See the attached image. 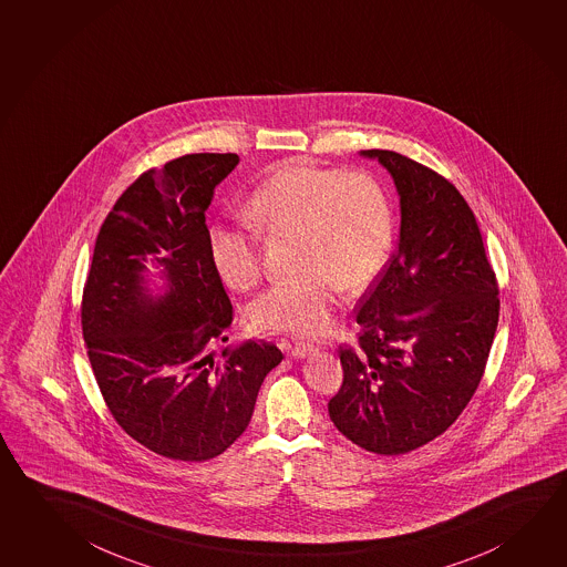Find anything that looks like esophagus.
I'll return each instance as SVG.
<instances>
[{
    "mask_svg": "<svg viewBox=\"0 0 567 567\" xmlns=\"http://www.w3.org/2000/svg\"><path fill=\"white\" fill-rule=\"evenodd\" d=\"M318 348L313 346V343H309V341H296V346L291 348V355L293 358H308L311 353H316Z\"/></svg>",
    "mask_w": 567,
    "mask_h": 567,
    "instance_id": "esophagus-1",
    "label": "esophagus"
}]
</instances>
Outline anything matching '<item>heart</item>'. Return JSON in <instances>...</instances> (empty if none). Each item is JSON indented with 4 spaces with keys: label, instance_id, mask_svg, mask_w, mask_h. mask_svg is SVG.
I'll return each mask as SVG.
<instances>
[{
    "label": "heart",
    "instance_id": "1",
    "mask_svg": "<svg viewBox=\"0 0 567 567\" xmlns=\"http://www.w3.org/2000/svg\"><path fill=\"white\" fill-rule=\"evenodd\" d=\"M244 219L261 237L299 241L303 276L274 284L251 309L264 331L323 333L340 288L358 293L371 286L393 251L392 202L368 169L279 165L247 199ZM209 254L229 288L246 291L261 278V249L251 231L212 229Z\"/></svg>",
    "mask_w": 567,
    "mask_h": 567
}]
</instances>
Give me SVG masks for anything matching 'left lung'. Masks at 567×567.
Here are the masks:
<instances>
[{
  "label": "left lung",
  "mask_w": 567,
  "mask_h": 567,
  "mask_svg": "<svg viewBox=\"0 0 567 567\" xmlns=\"http://www.w3.org/2000/svg\"><path fill=\"white\" fill-rule=\"evenodd\" d=\"M400 192V247L363 293L358 343H341L331 422L368 452L400 455L452 425L484 378L499 286L472 207L408 155L368 150Z\"/></svg>",
  "instance_id": "left-lung-1"
}]
</instances>
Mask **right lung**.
Segmentation results:
<instances>
[{
    "mask_svg": "<svg viewBox=\"0 0 567 567\" xmlns=\"http://www.w3.org/2000/svg\"><path fill=\"white\" fill-rule=\"evenodd\" d=\"M237 162L187 154L140 175L103 219L83 284V341L103 402L135 442L179 462L226 452L284 360L278 346L254 340L214 358L234 308L209 254L206 209ZM147 255L165 266L162 299L141 288Z\"/></svg>",
    "mask_w": 567,
    "mask_h": 567,
    "instance_id": "obj_1",
    "label": "right lung"
}]
</instances>
